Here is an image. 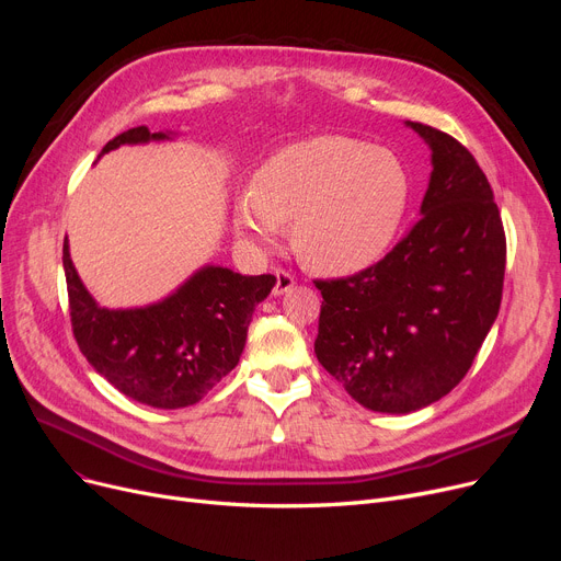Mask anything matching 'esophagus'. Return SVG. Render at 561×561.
I'll use <instances>...</instances> for the list:
<instances>
[{"mask_svg":"<svg viewBox=\"0 0 561 561\" xmlns=\"http://www.w3.org/2000/svg\"><path fill=\"white\" fill-rule=\"evenodd\" d=\"M293 284H296V277H293V273H288V271H284V268L275 271V286H273L275 296H284L286 290L293 288Z\"/></svg>","mask_w":561,"mask_h":561,"instance_id":"34e87169","label":"esophagus"}]
</instances>
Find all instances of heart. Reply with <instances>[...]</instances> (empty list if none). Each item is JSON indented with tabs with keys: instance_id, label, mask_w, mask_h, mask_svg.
Segmentation results:
<instances>
[{
	"instance_id": "b5f03b06",
	"label": "heart",
	"mask_w": 561,
	"mask_h": 561,
	"mask_svg": "<svg viewBox=\"0 0 561 561\" xmlns=\"http://www.w3.org/2000/svg\"><path fill=\"white\" fill-rule=\"evenodd\" d=\"M409 199L400 159L350 136H313L282 147L252 176L236 229L268 245L293 227V248L318 273L350 275L389 250Z\"/></svg>"
}]
</instances>
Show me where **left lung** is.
Returning a JSON list of instances; mask_svg holds the SVG:
<instances>
[{
  "label": "left lung",
  "instance_id": "obj_1",
  "mask_svg": "<svg viewBox=\"0 0 561 561\" xmlns=\"http://www.w3.org/2000/svg\"><path fill=\"white\" fill-rule=\"evenodd\" d=\"M432 147L421 218L357 275L313 279L316 357L359 404L407 414L450 393L503 300L505 227L486 174L446 131L409 123Z\"/></svg>",
  "mask_w": 561,
  "mask_h": 561
}]
</instances>
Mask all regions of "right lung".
I'll return each instance as SVG.
<instances>
[{"label":"right lung","mask_w":561,"mask_h":561,"mask_svg":"<svg viewBox=\"0 0 561 561\" xmlns=\"http://www.w3.org/2000/svg\"><path fill=\"white\" fill-rule=\"evenodd\" d=\"M134 127L104 145L163 140ZM64 268L72 334L81 355L108 385L136 402L180 409L199 402L241 359L254 307L275 286L273 275L245 277L206 265L163 302L142 309H104L75 271L68 241Z\"/></svg>","instance_id":"add662e5"}]
</instances>
